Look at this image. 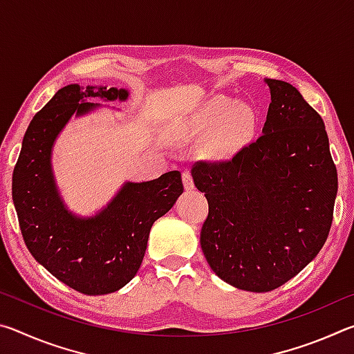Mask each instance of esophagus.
<instances>
[{
  "instance_id": "1",
  "label": "esophagus",
  "mask_w": 354,
  "mask_h": 354,
  "mask_svg": "<svg viewBox=\"0 0 354 354\" xmlns=\"http://www.w3.org/2000/svg\"><path fill=\"white\" fill-rule=\"evenodd\" d=\"M183 183H184V189H185V190H192V189L195 187L194 178H192L190 171H184V173H183Z\"/></svg>"
}]
</instances>
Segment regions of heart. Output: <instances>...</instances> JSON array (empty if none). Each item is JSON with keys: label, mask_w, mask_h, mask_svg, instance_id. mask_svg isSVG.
I'll list each match as a JSON object with an SVG mask.
<instances>
[{"label": "heart", "mask_w": 354, "mask_h": 354, "mask_svg": "<svg viewBox=\"0 0 354 354\" xmlns=\"http://www.w3.org/2000/svg\"><path fill=\"white\" fill-rule=\"evenodd\" d=\"M256 112L248 104H236L225 95L209 98L190 113L179 134L185 139L211 133L205 142V151L215 159H227L250 142L256 129Z\"/></svg>", "instance_id": "b5f03b06"}]
</instances>
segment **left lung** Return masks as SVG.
Listing matches in <instances>:
<instances>
[{
	"label": "left lung",
	"instance_id": "1",
	"mask_svg": "<svg viewBox=\"0 0 354 354\" xmlns=\"http://www.w3.org/2000/svg\"><path fill=\"white\" fill-rule=\"evenodd\" d=\"M266 82L272 103L257 140L230 160L192 167L209 205L200 234L206 261L250 292L278 289L319 254L337 195L322 117L292 84Z\"/></svg>",
	"mask_w": 354,
	"mask_h": 354
}]
</instances>
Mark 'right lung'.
Returning a JSON list of instances; mask_svg holds the SVG:
<instances>
[{
	"label": "right lung",
	"mask_w": 354,
	"mask_h": 354,
	"mask_svg": "<svg viewBox=\"0 0 354 354\" xmlns=\"http://www.w3.org/2000/svg\"><path fill=\"white\" fill-rule=\"evenodd\" d=\"M88 98H128L115 87H62L35 113L12 175V200L29 253L53 277L84 295H106L136 277L149 230L183 194L179 171L147 183H127L100 214L76 217L65 207L51 170L56 137L73 113L97 109Z\"/></svg>",
	"instance_id": "obj_1"
}]
</instances>
